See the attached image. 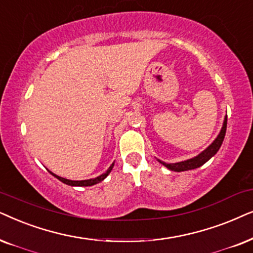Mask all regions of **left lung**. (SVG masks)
<instances>
[{"label": "left lung", "mask_w": 253, "mask_h": 253, "mask_svg": "<svg viewBox=\"0 0 253 253\" xmlns=\"http://www.w3.org/2000/svg\"><path fill=\"white\" fill-rule=\"evenodd\" d=\"M225 130H227V116H225V118H224L223 126H222L221 132L218 133L216 139L213 141V143H211L210 147H207L206 149H205L203 153H200L199 155H198V156L190 158V160L183 161V162H178V163L168 164V163H166V162H162L160 160H158V162H160L161 164H163L164 167H167L169 170L177 171V172H180V171L193 170V169H197V168H200L201 166H204L207 161H210L211 158L217 153L218 149H220L221 144L224 140Z\"/></svg>", "instance_id": "obj_1"}]
</instances>
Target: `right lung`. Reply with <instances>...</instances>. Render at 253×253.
I'll return each instance as SVG.
<instances>
[{
    "instance_id": "1",
    "label": "right lung",
    "mask_w": 253,
    "mask_h": 253,
    "mask_svg": "<svg viewBox=\"0 0 253 253\" xmlns=\"http://www.w3.org/2000/svg\"><path fill=\"white\" fill-rule=\"evenodd\" d=\"M114 166V163L111 164V167L107 169V171L105 173L100 174V176L96 177V178H92V179H85V180H69V179H66V178H62L60 176H56V174H54L53 172H49L53 174L54 177H56L60 181H62V183H65L67 185H70V186H92V185L95 184H98L100 181H103L105 178L109 176V173L111 172V170H112V168Z\"/></svg>"
}]
</instances>
